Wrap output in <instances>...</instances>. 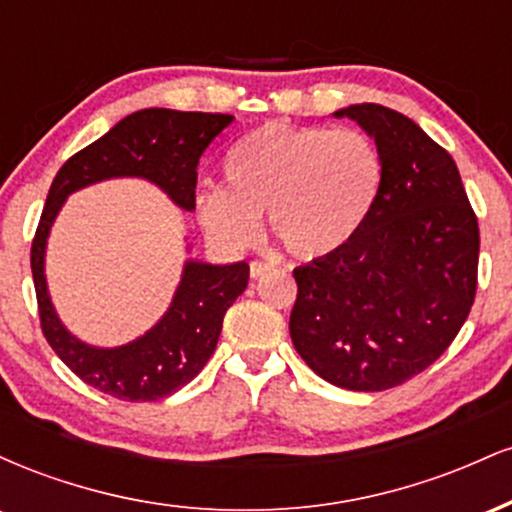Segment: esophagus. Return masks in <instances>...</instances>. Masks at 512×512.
I'll return each instance as SVG.
<instances>
[{"label": "esophagus", "mask_w": 512, "mask_h": 512, "mask_svg": "<svg viewBox=\"0 0 512 512\" xmlns=\"http://www.w3.org/2000/svg\"><path fill=\"white\" fill-rule=\"evenodd\" d=\"M269 269H272V264L269 262H250V276L252 279H260V276H264L269 272Z\"/></svg>", "instance_id": "esophagus-1"}]
</instances>
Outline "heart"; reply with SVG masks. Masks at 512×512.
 I'll return each mask as SVG.
<instances>
[{
    "label": "heart",
    "mask_w": 512,
    "mask_h": 512,
    "mask_svg": "<svg viewBox=\"0 0 512 512\" xmlns=\"http://www.w3.org/2000/svg\"><path fill=\"white\" fill-rule=\"evenodd\" d=\"M226 187L197 192V219L228 250L260 236V214L291 255L342 250L383 190V156L361 129L264 125L223 158Z\"/></svg>",
    "instance_id": "b5f03b06"
}]
</instances>
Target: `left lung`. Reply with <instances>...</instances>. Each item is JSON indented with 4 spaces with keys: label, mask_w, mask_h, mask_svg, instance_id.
Wrapping results in <instances>:
<instances>
[{
    "label": "left lung",
    "mask_w": 512,
    "mask_h": 512,
    "mask_svg": "<svg viewBox=\"0 0 512 512\" xmlns=\"http://www.w3.org/2000/svg\"><path fill=\"white\" fill-rule=\"evenodd\" d=\"M383 156V190L342 250L293 269L291 342L327 383L380 392L431 366L477 293L479 223L443 146L397 110L349 105Z\"/></svg>",
    "instance_id": "1"
}]
</instances>
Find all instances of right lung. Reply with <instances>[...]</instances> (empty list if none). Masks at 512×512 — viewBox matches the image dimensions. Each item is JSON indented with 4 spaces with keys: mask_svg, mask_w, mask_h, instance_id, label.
Returning a JSON list of instances; mask_svg holds the SVG:
<instances>
[{
    "mask_svg": "<svg viewBox=\"0 0 512 512\" xmlns=\"http://www.w3.org/2000/svg\"><path fill=\"white\" fill-rule=\"evenodd\" d=\"M233 122V115L180 113L146 108L127 115L69 158L52 180L31 248L40 327L57 356L86 385L125 402H156L207 366L223 327V315L245 291L248 262L209 264L187 260L173 303L144 337L98 349L62 325L45 281V248L64 199L81 187L110 178H144L161 187L180 209H195L197 163L204 149Z\"/></svg>",
    "mask_w": 512,
    "mask_h": 512,
    "instance_id": "1",
    "label": "right lung"
}]
</instances>
